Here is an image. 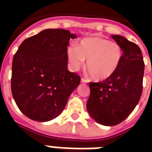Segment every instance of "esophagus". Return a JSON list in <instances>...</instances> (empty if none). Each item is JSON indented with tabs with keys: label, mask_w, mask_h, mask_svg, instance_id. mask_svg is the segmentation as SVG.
<instances>
[{
	"label": "esophagus",
	"mask_w": 152,
	"mask_h": 152,
	"mask_svg": "<svg viewBox=\"0 0 152 152\" xmlns=\"http://www.w3.org/2000/svg\"><path fill=\"white\" fill-rule=\"evenodd\" d=\"M81 83H88V80L84 78H81Z\"/></svg>",
	"instance_id": "34e87169"
}]
</instances>
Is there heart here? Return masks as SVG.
Returning a JSON list of instances; mask_svg holds the SVG:
<instances>
[{
	"instance_id": "1",
	"label": "heart",
	"mask_w": 152,
	"mask_h": 152,
	"mask_svg": "<svg viewBox=\"0 0 152 152\" xmlns=\"http://www.w3.org/2000/svg\"><path fill=\"white\" fill-rule=\"evenodd\" d=\"M122 55L118 44L99 37L85 38L77 46H69L67 50L71 69L78 70L87 60L86 69L91 77L97 81L105 80L115 72Z\"/></svg>"
}]
</instances>
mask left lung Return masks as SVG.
Returning a JSON list of instances; mask_svg holds the SVG:
<instances>
[{"label": "left lung", "instance_id": "obj_1", "mask_svg": "<svg viewBox=\"0 0 152 152\" xmlns=\"http://www.w3.org/2000/svg\"><path fill=\"white\" fill-rule=\"evenodd\" d=\"M123 51L114 73L99 83H89L87 110L94 120L106 126L118 125L132 113L142 95L144 62L137 44L121 35H111Z\"/></svg>", "mask_w": 152, "mask_h": 152}]
</instances>
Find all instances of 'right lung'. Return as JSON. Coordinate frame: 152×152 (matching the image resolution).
Masks as SVG:
<instances>
[{
    "label": "right lung",
    "mask_w": 152,
    "mask_h": 152,
    "mask_svg": "<svg viewBox=\"0 0 152 152\" xmlns=\"http://www.w3.org/2000/svg\"><path fill=\"white\" fill-rule=\"evenodd\" d=\"M75 34L46 29L27 38L14 55L11 89L25 116L49 121L61 113L80 77L68 70L67 46Z\"/></svg>",
    "instance_id": "1"
}]
</instances>
